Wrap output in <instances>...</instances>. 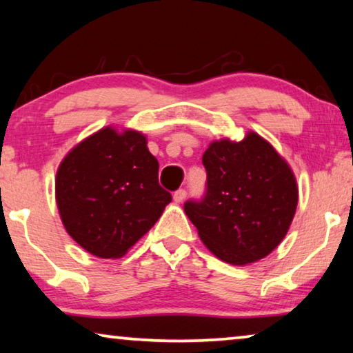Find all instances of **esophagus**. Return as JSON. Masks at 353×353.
Instances as JSON below:
<instances>
[{
    "instance_id": "obj_1",
    "label": "esophagus",
    "mask_w": 353,
    "mask_h": 353,
    "mask_svg": "<svg viewBox=\"0 0 353 353\" xmlns=\"http://www.w3.org/2000/svg\"><path fill=\"white\" fill-rule=\"evenodd\" d=\"M188 192L184 191V189H178V191H175V194H173V200H175V203H181L184 199H186Z\"/></svg>"
}]
</instances>
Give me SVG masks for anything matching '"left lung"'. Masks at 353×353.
I'll return each instance as SVG.
<instances>
[{
	"label": "left lung",
	"instance_id": "1",
	"mask_svg": "<svg viewBox=\"0 0 353 353\" xmlns=\"http://www.w3.org/2000/svg\"><path fill=\"white\" fill-rule=\"evenodd\" d=\"M207 194L184 203L200 240L216 257L246 265L267 257L289 232L298 203L290 165L273 145L249 131L221 139L203 153Z\"/></svg>",
	"mask_w": 353,
	"mask_h": 353
}]
</instances>
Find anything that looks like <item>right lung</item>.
I'll use <instances>...</instances> for the list:
<instances>
[{"label":"right lung","mask_w":353,"mask_h":353,"mask_svg":"<svg viewBox=\"0 0 353 353\" xmlns=\"http://www.w3.org/2000/svg\"><path fill=\"white\" fill-rule=\"evenodd\" d=\"M146 143L142 132L107 126L75 145L58 167L55 199L64 229L96 257H123L172 202Z\"/></svg>","instance_id":"1"}]
</instances>
